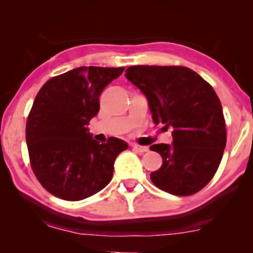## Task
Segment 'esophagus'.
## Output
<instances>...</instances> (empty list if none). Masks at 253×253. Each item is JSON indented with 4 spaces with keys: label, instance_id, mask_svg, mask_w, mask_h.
Listing matches in <instances>:
<instances>
[{
    "label": "esophagus",
    "instance_id": "34e87169",
    "mask_svg": "<svg viewBox=\"0 0 253 253\" xmlns=\"http://www.w3.org/2000/svg\"><path fill=\"white\" fill-rule=\"evenodd\" d=\"M132 147H133V150H136L137 152H140V153H144V152L148 151L147 146H140V145H138V144H133Z\"/></svg>",
    "mask_w": 253,
    "mask_h": 253
}]
</instances>
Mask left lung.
I'll list each match as a JSON object with an SVG mask.
<instances>
[{
    "instance_id": "1",
    "label": "left lung",
    "mask_w": 253,
    "mask_h": 253,
    "mask_svg": "<svg viewBox=\"0 0 253 253\" xmlns=\"http://www.w3.org/2000/svg\"><path fill=\"white\" fill-rule=\"evenodd\" d=\"M126 77L146 96L153 122L172 127V143L150 147L162 157L151 172L159 189L175 196L202 190L219 168L227 143L220 99L212 86L185 67L133 65Z\"/></svg>"
}]
</instances>
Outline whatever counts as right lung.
<instances>
[{"mask_svg":"<svg viewBox=\"0 0 253 253\" xmlns=\"http://www.w3.org/2000/svg\"><path fill=\"white\" fill-rule=\"evenodd\" d=\"M124 68L79 67L49 79L34 99L26 123L31 166L41 185L57 198L77 202L110 182L114 162L127 144L112 137L100 144L88 124L103 88Z\"/></svg>","mask_w":253,"mask_h":253,"instance_id":"1","label":"right lung"}]
</instances>
